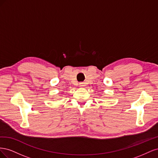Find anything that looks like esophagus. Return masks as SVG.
<instances>
[{
	"instance_id": "esophagus-1",
	"label": "esophagus",
	"mask_w": 158,
	"mask_h": 158,
	"mask_svg": "<svg viewBox=\"0 0 158 158\" xmlns=\"http://www.w3.org/2000/svg\"><path fill=\"white\" fill-rule=\"evenodd\" d=\"M79 85H80V87H83V86H84V83H83V82H80V83L79 84Z\"/></svg>"
}]
</instances>
